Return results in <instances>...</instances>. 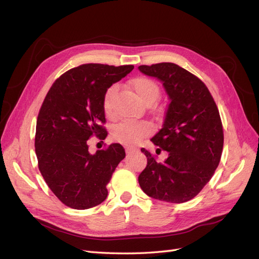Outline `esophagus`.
<instances>
[{
  "label": "esophagus",
  "instance_id": "1",
  "mask_svg": "<svg viewBox=\"0 0 259 259\" xmlns=\"http://www.w3.org/2000/svg\"><path fill=\"white\" fill-rule=\"evenodd\" d=\"M125 150H126V153H132L133 151H135L136 149L135 148H132V147H127L126 149H125Z\"/></svg>",
  "mask_w": 259,
  "mask_h": 259
}]
</instances>
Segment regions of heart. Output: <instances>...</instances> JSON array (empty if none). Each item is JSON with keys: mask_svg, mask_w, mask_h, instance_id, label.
Wrapping results in <instances>:
<instances>
[{"mask_svg": "<svg viewBox=\"0 0 259 259\" xmlns=\"http://www.w3.org/2000/svg\"><path fill=\"white\" fill-rule=\"evenodd\" d=\"M131 86L135 92L137 98L143 104L150 106L158 99L160 95V88L150 77L137 76L131 81ZM116 88L110 86L107 89L104 95V110L108 116H112V105L115 95ZM151 133V126L145 122L135 121H123L116 124L112 130V137L115 142H119L124 145L134 146L137 145L140 140L147 137Z\"/></svg>", "mask_w": 259, "mask_h": 259, "instance_id": "1", "label": "heart"}]
</instances>
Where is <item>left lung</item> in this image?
Listing matches in <instances>:
<instances>
[{
    "label": "left lung",
    "instance_id": "left-lung-1",
    "mask_svg": "<svg viewBox=\"0 0 259 259\" xmlns=\"http://www.w3.org/2000/svg\"><path fill=\"white\" fill-rule=\"evenodd\" d=\"M143 73L163 82L169 104L163 127L151 142L164 162L142 148L147 166L138 176L144 192L153 199L184 203L198 195L214 175L222 158L224 130L215 100L198 76L171 62L139 66Z\"/></svg>",
    "mask_w": 259,
    "mask_h": 259
}]
</instances>
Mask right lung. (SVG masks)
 <instances>
[{"mask_svg":"<svg viewBox=\"0 0 259 259\" xmlns=\"http://www.w3.org/2000/svg\"><path fill=\"white\" fill-rule=\"evenodd\" d=\"M133 69L84 64L61 74L46 94L36 120L37 165L50 189L69 207L91 208L107 198V185L125 150L112 144L91 154L89 139L107 137L104 95Z\"/></svg>","mask_w":259,"mask_h":259,"instance_id":"right-lung-1","label":"right lung"}]
</instances>
